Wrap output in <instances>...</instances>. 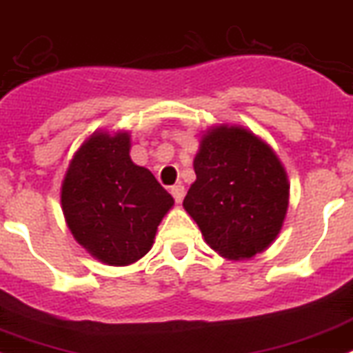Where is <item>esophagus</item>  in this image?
I'll use <instances>...</instances> for the list:
<instances>
[{"instance_id": "obj_1", "label": "esophagus", "mask_w": 353, "mask_h": 353, "mask_svg": "<svg viewBox=\"0 0 353 353\" xmlns=\"http://www.w3.org/2000/svg\"><path fill=\"white\" fill-rule=\"evenodd\" d=\"M171 194H173L174 201L180 203L183 200V196H185V188H183L182 183H174L173 188H171Z\"/></svg>"}]
</instances>
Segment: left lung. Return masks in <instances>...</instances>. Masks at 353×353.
I'll list each match as a JSON object with an SVG mask.
<instances>
[{"instance_id":"obj_1","label":"left lung","mask_w":353,"mask_h":353,"mask_svg":"<svg viewBox=\"0 0 353 353\" xmlns=\"http://www.w3.org/2000/svg\"><path fill=\"white\" fill-rule=\"evenodd\" d=\"M192 165L196 180L183 209L207 245L230 261L264 252L289 205L288 173L270 144L243 126H214L201 135Z\"/></svg>"}]
</instances>
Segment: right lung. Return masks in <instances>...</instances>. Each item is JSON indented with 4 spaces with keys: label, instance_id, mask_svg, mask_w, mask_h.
I'll use <instances>...</instances> for the list:
<instances>
[{
    "label": "right lung",
    "instance_id": "add662e5",
    "mask_svg": "<svg viewBox=\"0 0 353 353\" xmlns=\"http://www.w3.org/2000/svg\"><path fill=\"white\" fill-rule=\"evenodd\" d=\"M60 203L74 239L108 266H128L152 250L174 200L130 159L128 132H94L65 171Z\"/></svg>",
    "mask_w": 353,
    "mask_h": 353
}]
</instances>
